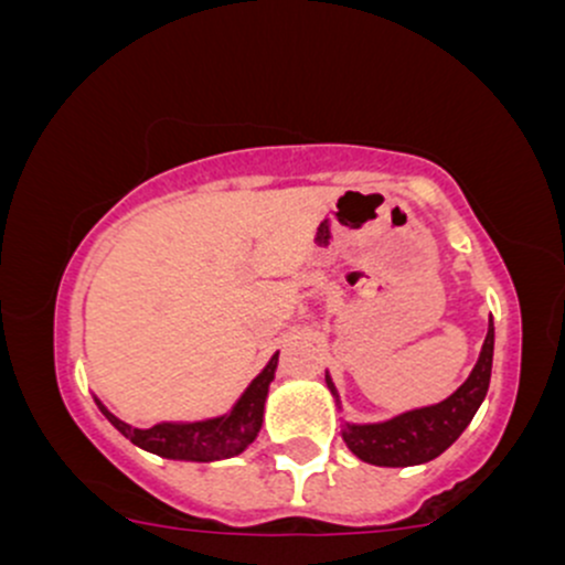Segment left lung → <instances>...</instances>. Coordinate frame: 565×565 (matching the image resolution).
<instances>
[{"label":"left lung","mask_w":565,"mask_h":565,"mask_svg":"<svg viewBox=\"0 0 565 565\" xmlns=\"http://www.w3.org/2000/svg\"><path fill=\"white\" fill-rule=\"evenodd\" d=\"M491 361H494V321H489L481 355L472 366L470 377L440 404L412 408L385 423H342V440L361 462L377 465V468H412L436 459L462 436L465 427L476 417L478 406L489 393ZM327 387L340 406L332 377L327 372Z\"/></svg>","instance_id":"8db88e82"}]
</instances>
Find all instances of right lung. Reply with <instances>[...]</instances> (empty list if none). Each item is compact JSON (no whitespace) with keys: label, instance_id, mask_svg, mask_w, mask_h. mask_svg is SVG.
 <instances>
[{"label":"right lung","instance_id":"1","mask_svg":"<svg viewBox=\"0 0 565 565\" xmlns=\"http://www.w3.org/2000/svg\"><path fill=\"white\" fill-rule=\"evenodd\" d=\"M276 366L278 353L270 355L268 364L249 382V387L231 406V412L212 419H199V423H157L142 430V427H132L116 417L97 398L95 404L103 412V417L140 449L159 454L164 459H183V462H217V459L238 457L257 438L263 427L268 387L276 377Z\"/></svg>","mask_w":565,"mask_h":565}]
</instances>
